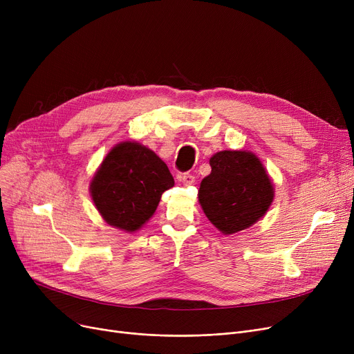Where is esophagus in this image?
Listing matches in <instances>:
<instances>
[{"label":"esophagus","mask_w":354,"mask_h":354,"mask_svg":"<svg viewBox=\"0 0 354 354\" xmlns=\"http://www.w3.org/2000/svg\"><path fill=\"white\" fill-rule=\"evenodd\" d=\"M179 180L188 187V185L195 183V176L192 174H182V175H179Z\"/></svg>","instance_id":"34e87169"}]
</instances>
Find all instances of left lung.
<instances>
[{
  "label": "left lung",
  "instance_id": "left-lung-1",
  "mask_svg": "<svg viewBox=\"0 0 354 354\" xmlns=\"http://www.w3.org/2000/svg\"><path fill=\"white\" fill-rule=\"evenodd\" d=\"M209 165L199 188V203L212 224L225 235L243 231L270 208L274 188L263 163L245 151H222Z\"/></svg>",
  "mask_w": 354,
  "mask_h": 354
}]
</instances>
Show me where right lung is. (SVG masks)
Listing matches in <instances>:
<instances>
[{"instance_id":"1","label":"right lung","mask_w":354,"mask_h":354,"mask_svg":"<svg viewBox=\"0 0 354 354\" xmlns=\"http://www.w3.org/2000/svg\"><path fill=\"white\" fill-rule=\"evenodd\" d=\"M174 176L155 152L136 142L115 146L90 185L93 202L107 224L127 232L153 215Z\"/></svg>"}]
</instances>
